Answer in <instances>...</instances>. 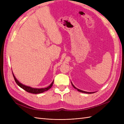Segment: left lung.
<instances>
[{
  "label": "left lung",
  "instance_id": "1",
  "mask_svg": "<svg viewBox=\"0 0 124 124\" xmlns=\"http://www.w3.org/2000/svg\"><path fill=\"white\" fill-rule=\"evenodd\" d=\"M71 84H72V85L73 87H74L75 89H77V91H78V92H81V93H95V92H85V91H82V90H80V89H78V88H77V87H75V86H74V85L72 84V82H71Z\"/></svg>",
  "mask_w": 124,
  "mask_h": 124
}]
</instances>
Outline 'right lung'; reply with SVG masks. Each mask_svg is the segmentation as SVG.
<instances>
[{
    "instance_id": "obj_1",
    "label": "right lung",
    "mask_w": 124,
    "mask_h": 124,
    "mask_svg": "<svg viewBox=\"0 0 124 124\" xmlns=\"http://www.w3.org/2000/svg\"><path fill=\"white\" fill-rule=\"evenodd\" d=\"M12 74H13V76L14 78V80L16 81V84L20 86V87H21L22 88H23L24 90H25V91L27 92L28 93H35V94H37V93H43L44 92H46L48 91V89H50L52 85L54 83V81L52 82V83L48 86L46 88H32L31 87H30V86H26L25 85H24L22 83H21V82H20L18 81L17 79L16 78V77L14 76V75L12 72Z\"/></svg>"
}]
</instances>
